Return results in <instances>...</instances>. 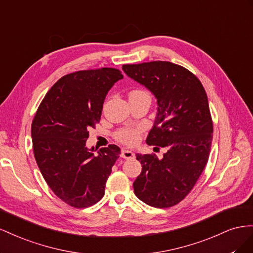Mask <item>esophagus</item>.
<instances>
[{
	"label": "esophagus",
	"instance_id": "34e87169",
	"mask_svg": "<svg viewBox=\"0 0 253 253\" xmlns=\"http://www.w3.org/2000/svg\"><path fill=\"white\" fill-rule=\"evenodd\" d=\"M121 157L124 158V159H127V160H129V159H133L135 158V155L134 153H132L131 150H126V149H123L122 150V154H121Z\"/></svg>",
	"mask_w": 253,
	"mask_h": 253
}]
</instances>
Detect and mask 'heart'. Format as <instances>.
Returning <instances> with one entry per match:
<instances>
[{"mask_svg": "<svg viewBox=\"0 0 253 253\" xmlns=\"http://www.w3.org/2000/svg\"><path fill=\"white\" fill-rule=\"evenodd\" d=\"M143 92L141 90H135L131 93H140ZM117 138L119 141L127 144V145H133L139 140V130L133 128H125L122 129L117 133Z\"/></svg>", "mask_w": 253, "mask_h": 253, "instance_id": "heart-1", "label": "heart"}]
</instances>
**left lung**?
<instances>
[{"mask_svg":"<svg viewBox=\"0 0 253 253\" xmlns=\"http://www.w3.org/2000/svg\"><path fill=\"white\" fill-rule=\"evenodd\" d=\"M122 69L156 97L157 117L146 143L168 150L162 159L136 154L142 171L134 194L148 206L172 207L191 192L209 160L213 124L207 93L189 70L169 61Z\"/></svg>","mask_w":253,"mask_h":253,"instance_id":"left-lung-1","label":"left lung"}]
</instances>
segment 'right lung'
<instances>
[{"label": "right lung", "instance_id": "obj_1", "mask_svg": "<svg viewBox=\"0 0 253 253\" xmlns=\"http://www.w3.org/2000/svg\"><path fill=\"white\" fill-rule=\"evenodd\" d=\"M123 78L112 68L78 71L61 77L41 102L32 124L36 162L55 195L74 208H86L104 197L117 145H85L89 129L102 115L108 91Z\"/></svg>", "mask_w": 253, "mask_h": 253}]
</instances>
